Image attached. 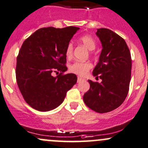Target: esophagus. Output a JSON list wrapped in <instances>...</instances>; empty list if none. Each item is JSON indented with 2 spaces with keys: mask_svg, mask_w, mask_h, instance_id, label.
Masks as SVG:
<instances>
[{
  "mask_svg": "<svg viewBox=\"0 0 148 148\" xmlns=\"http://www.w3.org/2000/svg\"><path fill=\"white\" fill-rule=\"evenodd\" d=\"M82 80H84V79L82 78V77H78V78H77V82H80L81 81H82Z\"/></svg>",
  "mask_w": 148,
  "mask_h": 148,
  "instance_id": "34e87169",
  "label": "esophagus"
}]
</instances>
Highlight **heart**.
I'll use <instances>...</instances> for the list:
<instances>
[{
	"mask_svg": "<svg viewBox=\"0 0 148 148\" xmlns=\"http://www.w3.org/2000/svg\"><path fill=\"white\" fill-rule=\"evenodd\" d=\"M79 42L86 47L87 49L91 51L94 50L95 48H96V41L90 35H86L82 36L79 38ZM73 49H74V46H73L72 42H69L67 45V46H66V50H65V54H66V57L68 59L72 57ZM91 67H92V65H91L90 62L77 61L74 62L70 66L69 69L71 72L74 73V74H77V75L84 76L91 69Z\"/></svg>",
	"mask_w": 148,
	"mask_h": 148,
	"instance_id": "obj_1",
	"label": "heart"
}]
</instances>
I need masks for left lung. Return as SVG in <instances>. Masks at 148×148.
<instances>
[{"label":"left lung","mask_w":148,"mask_h":148,"mask_svg":"<svg viewBox=\"0 0 148 148\" xmlns=\"http://www.w3.org/2000/svg\"><path fill=\"white\" fill-rule=\"evenodd\" d=\"M96 34L102 50L93 76L102 82L88 80L90 88L83 99L88 108L103 113L117 108L126 98L131 77V56L125 40L111 29H98Z\"/></svg>","instance_id":"1"}]
</instances>
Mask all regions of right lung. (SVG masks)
Returning a JSON list of instances; mask_svg holds the SVG:
<instances>
[{"mask_svg": "<svg viewBox=\"0 0 148 148\" xmlns=\"http://www.w3.org/2000/svg\"><path fill=\"white\" fill-rule=\"evenodd\" d=\"M79 27H43L23 42L17 57L16 80L25 101L34 109L49 111L58 107L77 83L76 74L63 73L65 50ZM61 74L54 77L53 72Z\"/></svg>", "mask_w": 148, "mask_h": 148, "instance_id": "obj_1", "label": "right lung"}]
</instances>
